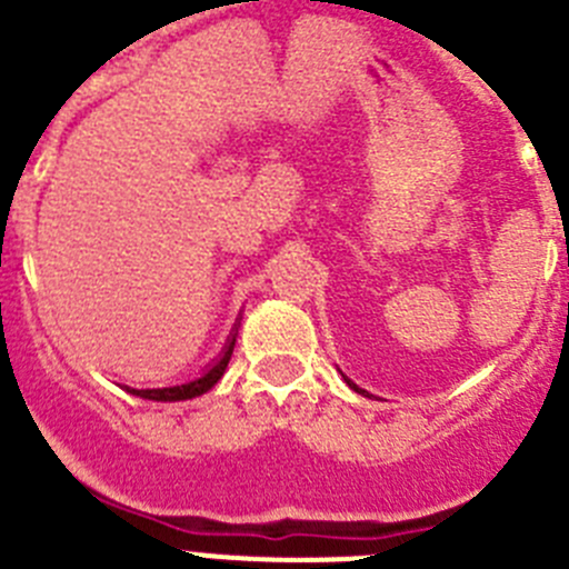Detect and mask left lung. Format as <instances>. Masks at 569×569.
Segmentation results:
<instances>
[{"label": "left lung", "instance_id": "1", "mask_svg": "<svg viewBox=\"0 0 569 569\" xmlns=\"http://www.w3.org/2000/svg\"><path fill=\"white\" fill-rule=\"evenodd\" d=\"M347 385H350V381H347ZM356 387V385H353ZM356 390H359V387H356Z\"/></svg>", "mask_w": 569, "mask_h": 569}]
</instances>
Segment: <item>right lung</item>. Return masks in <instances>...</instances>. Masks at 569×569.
Returning a JSON list of instances; mask_svg holds the SVG:
<instances>
[{"label": "right lung", "instance_id": "add662e5", "mask_svg": "<svg viewBox=\"0 0 569 569\" xmlns=\"http://www.w3.org/2000/svg\"><path fill=\"white\" fill-rule=\"evenodd\" d=\"M233 345H236V336L228 341V347H224L222 359L216 361L213 367H210L208 373L199 376V379L188 381V385H176V387H156V390H130L133 396H142V399H150V401H184V399H196V396L208 393L210 387L216 385V381L222 379L224 370H228V361L230 356H233Z\"/></svg>", "mask_w": 569, "mask_h": 569}]
</instances>
